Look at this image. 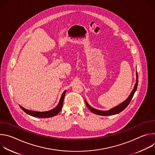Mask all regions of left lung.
<instances>
[{"instance_id": "8db88e82", "label": "left lung", "mask_w": 155, "mask_h": 155, "mask_svg": "<svg viewBox=\"0 0 155 155\" xmlns=\"http://www.w3.org/2000/svg\"><path fill=\"white\" fill-rule=\"evenodd\" d=\"M137 85H138V75H137V72H136V84L134 85L133 90H132V91L131 93L130 94V95L129 96V97L124 102H123L121 104H120V105L114 107L113 108L110 109L109 110H107V111H103V110H96V109L91 107L89 104H87V102L85 100L86 105L88 109H89L91 112H93V114H96V115H102V116H108V115H113L118 114L120 113L121 112H122L123 110L124 109H125L126 108V107L129 105V104L130 103L132 97H133V96L135 93V92L136 91Z\"/></svg>"}]
</instances>
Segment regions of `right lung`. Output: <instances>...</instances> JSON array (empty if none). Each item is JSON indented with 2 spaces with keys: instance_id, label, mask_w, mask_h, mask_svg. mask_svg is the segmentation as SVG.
I'll return each instance as SVG.
<instances>
[{
  "instance_id": "1",
  "label": "right lung",
  "mask_w": 155,
  "mask_h": 155,
  "mask_svg": "<svg viewBox=\"0 0 155 155\" xmlns=\"http://www.w3.org/2000/svg\"><path fill=\"white\" fill-rule=\"evenodd\" d=\"M66 90L64 91L63 92V93L61 95V97L60 98L59 102L58 104V105L54 108L53 109L49 110V111L47 112H35V111H32V110H27L25 108H23L22 106L19 105L20 108L23 110V111L26 113L27 114L32 116L34 117H37V118H50V117H53L54 116H56V115H58V114L61 111L62 108V105H63V102H64V98L65 96V94Z\"/></svg>"
}]
</instances>
